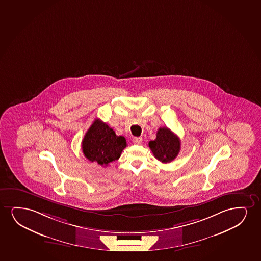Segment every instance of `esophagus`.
<instances>
[{"mask_svg": "<svg viewBox=\"0 0 261 261\" xmlns=\"http://www.w3.org/2000/svg\"><path fill=\"white\" fill-rule=\"evenodd\" d=\"M142 137H135V138H133V143H135V144H142Z\"/></svg>", "mask_w": 261, "mask_h": 261, "instance_id": "esophagus-1", "label": "esophagus"}]
</instances>
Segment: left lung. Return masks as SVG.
I'll return each mask as SVG.
<instances>
[{"label":"left lung","instance_id":"1","mask_svg":"<svg viewBox=\"0 0 261 261\" xmlns=\"http://www.w3.org/2000/svg\"><path fill=\"white\" fill-rule=\"evenodd\" d=\"M153 155L162 163H170L175 159L180 150V140L167 127H160L156 138L149 142Z\"/></svg>","mask_w":261,"mask_h":261}]
</instances>
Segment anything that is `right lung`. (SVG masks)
Wrapping results in <instances>:
<instances>
[{"mask_svg": "<svg viewBox=\"0 0 261 261\" xmlns=\"http://www.w3.org/2000/svg\"><path fill=\"white\" fill-rule=\"evenodd\" d=\"M125 147V137L116 136L113 129L98 119L93 122L82 141L84 156L101 166L119 159Z\"/></svg>", "mask_w": 261, "mask_h": 261, "instance_id": "right-lung-1", "label": "right lung"}]
</instances>
